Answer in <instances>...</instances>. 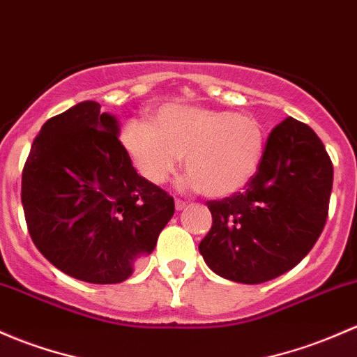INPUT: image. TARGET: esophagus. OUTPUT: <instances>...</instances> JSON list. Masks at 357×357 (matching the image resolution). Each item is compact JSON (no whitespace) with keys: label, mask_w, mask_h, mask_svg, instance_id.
<instances>
[{"label":"esophagus","mask_w":357,"mask_h":357,"mask_svg":"<svg viewBox=\"0 0 357 357\" xmlns=\"http://www.w3.org/2000/svg\"><path fill=\"white\" fill-rule=\"evenodd\" d=\"M174 204H176V210H183V208L188 207V204H186V202H183V200H176Z\"/></svg>","instance_id":"34e87169"}]
</instances>
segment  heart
Masks as SVG:
<instances>
[{"mask_svg":"<svg viewBox=\"0 0 357 357\" xmlns=\"http://www.w3.org/2000/svg\"><path fill=\"white\" fill-rule=\"evenodd\" d=\"M123 145L137 171L162 185L185 155L190 174L183 185L222 198L250 183L261 162L265 130L253 116L200 106L166 104L152 123L130 121Z\"/></svg>","mask_w":357,"mask_h":357,"instance_id":"obj_1","label":"heart"}]
</instances>
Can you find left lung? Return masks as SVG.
<instances>
[{"mask_svg":"<svg viewBox=\"0 0 357 357\" xmlns=\"http://www.w3.org/2000/svg\"><path fill=\"white\" fill-rule=\"evenodd\" d=\"M333 166L310 126L286 118L270 131L245 190L207 202L212 227L202 239L205 264L232 282L261 284L294 268L324 231Z\"/></svg>","mask_w":357,"mask_h":357,"instance_id":"1","label":"left lung"}]
</instances>
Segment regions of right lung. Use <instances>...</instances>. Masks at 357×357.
<instances>
[{
  "instance_id": "1",
  "label": "right lung",
  "mask_w": 357,
  "mask_h": 357,
  "mask_svg": "<svg viewBox=\"0 0 357 357\" xmlns=\"http://www.w3.org/2000/svg\"><path fill=\"white\" fill-rule=\"evenodd\" d=\"M118 135V119L85 100L44 123L22 172L33 245L90 284L128 279L174 213V198L138 176Z\"/></svg>"
}]
</instances>
